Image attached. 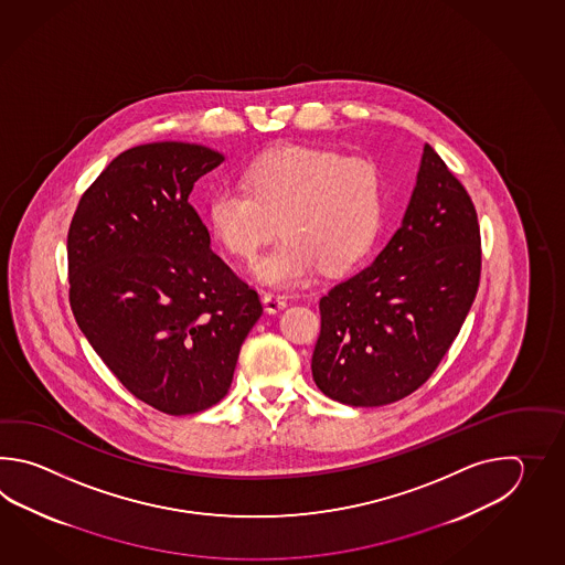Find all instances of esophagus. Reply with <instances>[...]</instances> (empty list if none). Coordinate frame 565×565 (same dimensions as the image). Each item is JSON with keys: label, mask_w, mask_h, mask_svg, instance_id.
Returning a JSON list of instances; mask_svg holds the SVG:
<instances>
[{"label": "esophagus", "mask_w": 565, "mask_h": 565, "mask_svg": "<svg viewBox=\"0 0 565 565\" xmlns=\"http://www.w3.org/2000/svg\"><path fill=\"white\" fill-rule=\"evenodd\" d=\"M263 302H265L266 311L268 312H278L287 307V299L282 295H277V292H265Z\"/></svg>", "instance_id": "obj_1"}]
</instances>
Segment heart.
Listing matches in <instances>:
<instances>
[{"mask_svg":"<svg viewBox=\"0 0 565 565\" xmlns=\"http://www.w3.org/2000/svg\"><path fill=\"white\" fill-rule=\"evenodd\" d=\"M244 185L207 200V224L226 253L254 263L278 232L285 238L256 266L273 287L299 285L321 265L345 273L372 250L384 217V178L363 157L290 145L258 157Z\"/></svg>","mask_w":565,"mask_h":565,"instance_id":"heart-1","label":"heart"}]
</instances>
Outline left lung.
Returning <instances> with one entry per match:
<instances>
[{
    "mask_svg": "<svg viewBox=\"0 0 565 565\" xmlns=\"http://www.w3.org/2000/svg\"><path fill=\"white\" fill-rule=\"evenodd\" d=\"M479 280L477 210L426 143L399 230L372 265L319 300L315 384L355 408L409 396L457 339Z\"/></svg>",
    "mask_w": 565,
    "mask_h": 565,
    "instance_id": "obj_1",
    "label": "left lung"
}]
</instances>
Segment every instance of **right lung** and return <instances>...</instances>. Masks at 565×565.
<instances>
[{
	"mask_svg": "<svg viewBox=\"0 0 565 565\" xmlns=\"http://www.w3.org/2000/svg\"><path fill=\"white\" fill-rule=\"evenodd\" d=\"M222 161L204 145L127 149L83 193L68 228L76 323L120 384L169 416L228 394L242 341L263 315L188 202Z\"/></svg>",
	"mask_w": 565,
	"mask_h": 565,
	"instance_id": "1",
	"label": "right lung"
}]
</instances>
